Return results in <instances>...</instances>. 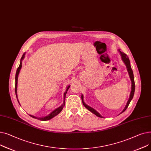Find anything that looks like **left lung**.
I'll list each match as a JSON object with an SVG mask.
<instances>
[{
    "label": "left lung",
    "instance_id": "8db88e82",
    "mask_svg": "<svg viewBox=\"0 0 151 151\" xmlns=\"http://www.w3.org/2000/svg\"><path fill=\"white\" fill-rule=\"evenodd\" d=\"M118 51L120 53V55L121 56V59L122 60V61L124 63L125 65L126 66V68H127V70L128 71V73H129V77H130V81L132 82V87H131V92H130V97H129V99L127 102V104L126 105L125 108L124 109V110L119 113V114H121L128 107V106L130 102V101H132V99H133V97H134V93H135V81H134V73H133V70L131 68V66H130V60H129V57H127V55L124 54L123 52H121L120 50V49H118ZM82 103H83V105L85 106V107L88 110L90 111L91 113H93V114H94L95 115H96L98 117H100V118H104L103 116H102L101 115L97 112L96 110H94V109H93L92 107H90V106H88V105H86L84 101H83V94H82Z\"/></svg>",
    "mask_w": 151,
    "mask_h": 151
}]
</instances>
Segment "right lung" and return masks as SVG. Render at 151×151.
I'll list each match as a JSON object with an SVG mask.
<instances>
[{
    "instance_id": "add662e5",
    "label": "right lung",
    "mask_w": 151,
    "mask_h": 151,
    "mask_svg": "<svg viewBox=\"0 0 151 151\" xmlns=\"http://www.w3.org/2000/svg\"><path fill=\"white\" fill-rule=\"evenodd\" d=\"M25 52L24 53V54L22 55L21 58V61H20V65L18 67V68L17 69V70H16V77H15V93H16V98L17 99V81H18V76H19V74L20 73V70H21V69L22 68V60H24V57H25ZM70 87V85H68L67 87H66V91L64 93V101H63V104H62L61 106H60L59 107L57 108L56 109H55L54 110H53L50 113H49L48 115H47V116H44V117H41V118H38L37 116H33V115H30V116L33 118H35V119H40L41 121H47V120H49V119H51L52 118H53L54 117H55V116H57V114H58L61 111V110H63L64 106L65 105V97H66V93L68 90V89ZM17 101H18L19 102V100L17 99Z\"/></svg>"
}]
</instances>
